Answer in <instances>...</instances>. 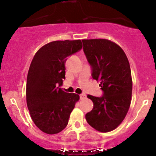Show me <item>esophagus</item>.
Wrapping results in <instances>:
<instances>
[{
	"mask_svg": "<svg viewBox=\"0 0 156 156\" xmlns=\"http://www.w3.org/2000/svg\"><path fill=\"white\" fill-rule=\"evenodd\" d=\"M85 98H86V95L84 94H82L80 95V99H81V100H84V99Z\"/></svg>",
	"mask_w": 156,
	"mask_h": 156,
	"instance_id": "1",
	"label": "esophagus"
}]
</instances>
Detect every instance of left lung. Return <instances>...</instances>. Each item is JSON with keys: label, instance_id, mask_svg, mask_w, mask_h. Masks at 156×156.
I'll list each match as a JSON object with an SVG mask.
<instances>
[{"label": "left lung", "instance_id": "1", "mask_svg": "<svg viewBox=\"0 0 156 156\" xmlns=\"http://www.w3.org/2000/svg\"><path fill=\"white\" fill-rule=\"evenodd\" d=\"M84 52L92 67V77L100 81L103 96L87 95L94 108L86 114L87 123L106 133L115 130L126 116L132 96V78L127 57L119 45L107 39L82 40Z\"/></svg>", "mask_w": 156, "mask_h": 156}]
</instances>
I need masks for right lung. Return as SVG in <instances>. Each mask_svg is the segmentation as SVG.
I'll use <instances>...</instances> for the list:
<instances>
[{
	"instance_id": "obj_1",
	"label": "right lung",
	"mask_w": 156,
	"mask_h": 156,
	"mask_svg": "<svg viewBox=\"0 0 156 156\" xmlns=\"http://www.w3.org/2000/svg\"><path fill=\"white\" fill-rule=\"evenodd\" d=\"M82 48L81 40L55 41L41 47L30 65L26 102L31 119L41 131L56 134L67 126L79 95L62 90L67 57Z\"/></svg>"
}]
</instances>
